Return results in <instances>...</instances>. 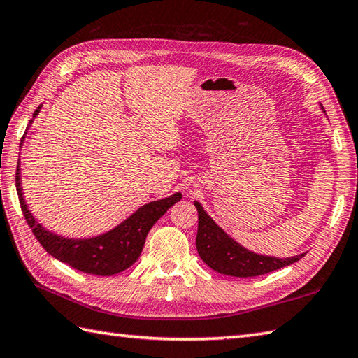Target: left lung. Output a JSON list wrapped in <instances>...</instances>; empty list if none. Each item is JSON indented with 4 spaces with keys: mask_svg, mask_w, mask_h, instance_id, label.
<instances>
[{
    "mask_svg": "<svg viewBox=\"0 0 358 358\" xmlns=\"http://www.w3.org/2000/svg\"><path fill=\"white\" fill-rule=\"evenodd\" d=\"M322 110L326 113L320 103ZM199 210V232H196V250L201 260L209 268L231 277H257L285 266L299 262L305 254L278 258L272 255H260L241 246L229 234L224 232L206 210L200 201H194Z\"/></svg>",
    "mask_w": 358,
    "mask_h": 358,
    "instance_id": "left-lung-1",
    "label": "left lung"
}]
</instances>
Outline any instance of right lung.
Returning a JSON list of instances; mask_svg holds the SVG:
<instances>
[{"label":"right lung","mask_w":358,"mask_h":358,"mask_svg":"<svg viewBox=\"0 0 358 358\" xmlns=\"http://www.w3.org/2000/svg\"><path fill=\"white\" fill-rule=\"evenodd\" d=\"M43 104L38 106V109L34 112V118L29 121L27 129L32 126ZM24 136L21 140V146L24 143ZM15 180H17V192L22 214H24L27 224L32 229L36 240L41 243V246L52 257L69 264L71 268L101 277H109L113 273L123 272L138 260L150 227L158 222L159 217L166 214L167 209L181 200V192H175L171 196H166V199L143 204L124 222H121L104 234L87 238H69L49 231L30 212L24 194H22L20 162L17 166V178Z\"/></svg>","instance_id":"add662e5"}]
</instances>
